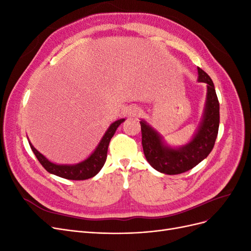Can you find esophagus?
Listing matches in <instances>:
<instances>
[{"instance_id":"1","label":"esophagus","mask_w":251,"mask_h":251,"mask_svg":"<svg viewBox=\"0 0 251 251\" xmlns=\"http://www.w3.org/2000/svg\"><path fill=\"white\" fill-rule=\"evenodd\" d=\"M141 112H142V110L140 107H138V105H136V104H133L128 107V109L126 111V115H127V117H131V118L137 117L140 115Z\"/></svg>"}]
</instances>
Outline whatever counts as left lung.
I'll return each mask as SVG.
<instances>
[{
	"mask_svg": "<svg viewBox=\"0 0 251 251\" xmlns=\"http://www.w3.org/2000/svg\"><path fill=\"white\" fill-rule=\"evenodd\" d=\"M198 81L206 83V101L198 128L184 146H170L146 120L140 121L144 156L151 168L162 174L177 175L192 170L209 155L215 146L220 124L219 100L214 82L201 68H198Z\"/></svg>",
	"mask_w": 251,
	"mask_h": 251,
	"instance_id": "obj_1",
	"label": "left lung"
}]
</instances>
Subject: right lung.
I'll return each mask as SVG.
<instances>
[{
    "label": "right lung",
    "instance_id": "add662e5",
    "mask_svg": "<svg viewBox=\"0 0 251 251\" xmlns=\"http://www.w3.org/2000/svg\"><path fill=\"white\" fill-rule=\"evenodd\" d=\"M125 120V118H121L111 124L93 153L79 163L57 164L54 162H51L43 154H41L30 141L29 144L34 155L36 156L37 160H39L40 163L44 166V169L50 174L69 180H86L94 177L95 175H97L102 169L105 160H107L108 147L111 138L113 137L114 134H115L117 127L123 124Z\"/></svg>",
    "mask_w": 251,
    "mask_h": 251
}]
</instances>
